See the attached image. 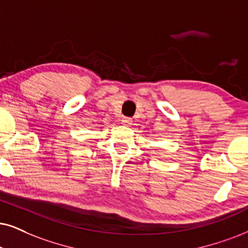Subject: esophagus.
<instances>
[{"mask_svg": "<svg viewBox=\"0 0 248 248\" xmlns=\"http://www.w3.org/2000/svg\"><path fill=\"white\" fill-rule=\"evenodd\" d=\"M121 124H124V126H130L131 124H133V120H131L130 118H127V117H124L121 119Z\"/></svg>", "mask_w": 248, "mask_h": 248, "instance_id": "1", "label": "esophagus"}]
</instances>
